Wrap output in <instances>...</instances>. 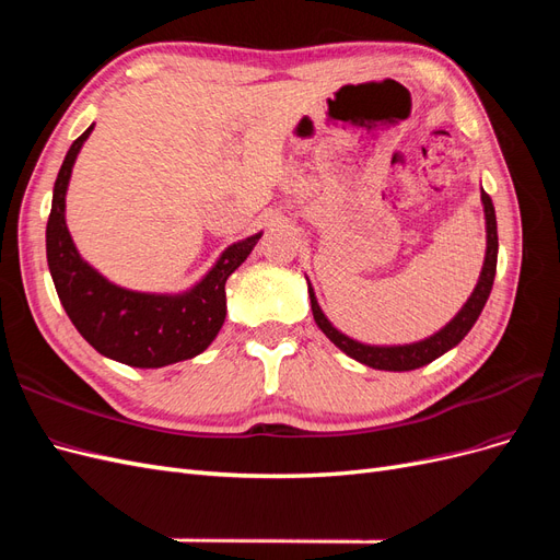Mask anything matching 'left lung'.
Wrapping results in <instances>:
<instances>
[{"label": "left lung", "mask_w": 560, "mask_h": 560, "mask_svg": "<svg viewBox=\"0 0 560 560\" xmlns=\"http://www.w3.org/2000/svg\"><path fill=\"white\" fill-rule=\"evenodd\" d=\"M481 202H483V217H486V257L483 266L479 273V282L474 287V292L465 301V306L457 311V315L448 322L446 327L439 329L436 334L422 338V341L416 343H404V346H369L360 343L354 338L346 336L343 331H338L329 317L322 313L317 296L313 292V284L308 282V294H311V308L313 317L317 322V327L322 329L329 341L343 350L348 358L358 360L360 364H366L371 369H381V371H411L430 364L432 360L442 358L444 352L455 348L467 336V331L474 327V322L479 319L486 301L490 296V290H493V280H495V268H498V222H495V208L490 196L481 189Z\"/></svg>", "instance_id": "left-lung-1"}]
</instances>
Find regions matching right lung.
Segmentation results:
<instances>
[{"mask_svg": "<svg viewBox=\"0 0 560 560\" xmlns=\"http://www.w3.org/2000/svg\"><path fill=\"white\" fill-rule=\"evenodd\" d=\"M93 128L95 124L67 151L46 224V259L62 308L77 331L109 360L138 369H161L191 360L208 350L222 329L226 280L249 257L261 233L229 245L208 273L179 294L135 292L109 282L81 257L65 222L72 167Z\"/></svg>", "mask_w": 560, "mask_h": 560, "instance_id": "obj_1", "label": "right lung"}]
</instances>
